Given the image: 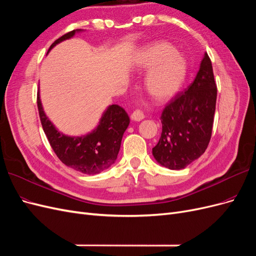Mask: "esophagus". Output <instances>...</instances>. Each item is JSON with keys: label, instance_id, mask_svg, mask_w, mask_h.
Segmentation results:
<instances>
[{"label": "esophagus", "instance_id": "obj_1", "mask_svg": "<svg viewBox=\"0 0 256 256\" xmlns=\"http://www.w3.org/2000/svg\"><path fill=\"white\" fill-rule=\"evenodd\" d=\"M130 118L134 121H142L144 118V114L142 112V110H135L133 112H132Z\"/></svg>", "mask_w": 256, "mask_h": 256}]
</instances>
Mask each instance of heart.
<instances>
[{
	"label": "heart",
	"instance_id": "heart-1",
	"mask_svg": "<svg viewBox=\"0 0 256 256\" xmlns=\"http://www.w3.org/2000/svg\"><path fill=\"white\" fill-rule=\"evenodd\" d=\"M136 67L150 72L144 78V88L156 101H166L183 86L187 76V62L168 42H155L144 48L136 57Z\"/></svg>",
	"mask_w": 256,
	"mask_h": 256
}]
</instances>
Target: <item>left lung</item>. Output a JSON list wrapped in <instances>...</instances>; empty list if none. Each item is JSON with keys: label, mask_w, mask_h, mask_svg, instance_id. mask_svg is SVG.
<instances>
[{"label": "left lung", "mask_w": 256, "mask_h": 256, "mask_svg": "<svg viewBox=\"0 0 256 256\" xmlns=\"http://www.w3.org/2000/svg\"><path fill=\"white\" fill-rule=\"evenodd\" d=\"M217 85L205 54L192 83L162 110V135L152 153L162 166L184 169L208 149L216 110Z\"/></svg>", "instance_id": "obj_1"}]
</instances>
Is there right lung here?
Listing matches in <instances>:
<instances>
[{"instance_id":"add662e5","label":"right lung","mask_w":256,"mask_h":256,"mask_svg":"<svg viewBox=\"0 0 256 256\" xmlns=\"http://www.w3.org/2000/svg\"><path fill=\"white\" fill-rule=\"evenodd\" d=\"M78 30H71L55 40L48 51L57 44L71 38ZM37 106L48 142L57 158L66 166L85 174H96L116 162L122 136L130 124L128 114L121 106L110 105L103 114L98 128L92 133L82 137L62 135L54 128L42 110L39 92L37 94Z\"/></svg>"}]
</instances>
